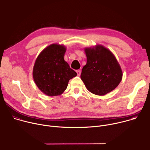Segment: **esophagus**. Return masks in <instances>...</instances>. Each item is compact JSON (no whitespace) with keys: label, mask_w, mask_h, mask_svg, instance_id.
<instances>
[{"label":"esophagus","mask_w":150,"mask_h":150,"mask_svg":"<svg viewBox=\"0 0 150 150\" xmlns=\"http://www.w3.org/2000/svg\"><path fill=\"white\" fill-rule=\"evenodd\" d=\"M76 73H77V75L78 76H80V75H81V71L80 70H77L76 71Z\"/></svg>","instance_id":"obj_1"}]
</instances>
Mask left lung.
<instances>
[{"mask_svg": "<svg viewBox=\"0 0 150 150\" xmlns=\"http://www.w3.org/2000/svg\"><path fill=\"white\" fill-rule=\"evenodd\" d=\"M87 63L83 67L81 79L91 93L103 96L120 84L122 72L113 53L101 45L84 49Z\"/></svg>", "mask_w": 150, "mask_h": 150, "instance_id": "1", "label": "left lung"}]
</instances>
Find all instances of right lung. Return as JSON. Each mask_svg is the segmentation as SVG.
Here are the masks:
<instances>
[{"instance_id": "1", "label": "right lung", "mask_w": 150, "mask_h": 150, "mask_svg": "<svg viewBox=\"0 0 150 150\" xmlns=\"http://www.w3.org/2000/svg\"><path fill=\"white\" fill-rule=\"evenodd\" d=\"M66 47L57 44L44 49L36 59L33 78L39 89L48 96L62 94L77 74L64 60Z\"/></svg>"}]
</instances>
